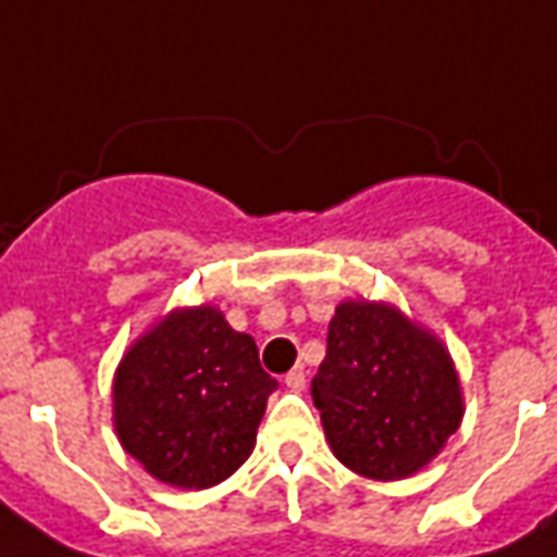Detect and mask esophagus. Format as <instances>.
<instances>
[{
	"mask_svg": "<svg viewBox=\"0 0 557 557\" xmlns=\"http://www.w3.org/2000/svg\"><path fill=\"white\" fill-rule=\"evenodd\" d=\"M284 385H287L290 392H302V388H306V371H302V368H294V371L284 376Z\"/></svg>",
	"mask_w": 557,
	"mask_h": 557,
	"instance_id": "34e87169",
	"label": "esophagus"
}]
</instances>
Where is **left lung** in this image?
Masks as SVG:
<instances>
[{"mask_svg":"<svg viewBox=\"0 0 557 557\" xmlns=\"http://www.w3.org/2000/svg\"><path fill=\"white\" fill-rule=\"evenodd\" d=\"M311 397L335 457L373 481L428 466L462 418L445 347L400 311L373 302L338 306Z\"/></svg>","mask_w":557,"mask_h":557,"instance_id":"8db88e82","label":"left lung"}]
</instances>
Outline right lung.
I'll return each instance as SVG.
<instances>
[{
  "label": "right lung",
  "mask_w": 557,
  "mask_h": 557,
  "mask_svg": "<svg viewBox=\"0 0 557 557\" xmlns=\"http://www.w3.org/2000/svg\"><path fill=\"white\" fill-rule=\"evenodd\" d=\"M275 388L255 341L216 308L177 311L117 368V436L157 481L205 490L246 462Z\"/></svg>",
  "instance_id": "1"
}]
</instances>
